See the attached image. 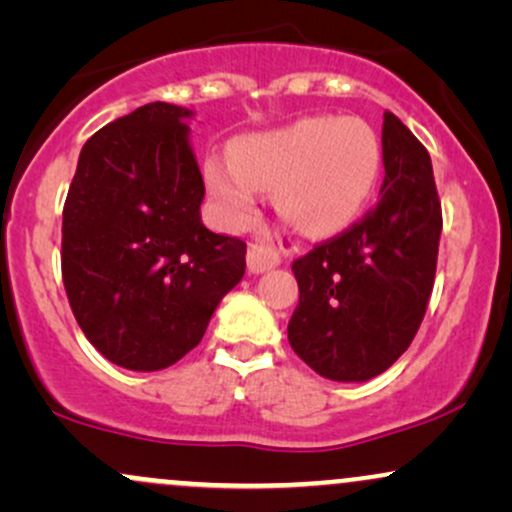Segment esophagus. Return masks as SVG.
I'll list each match as a JSON object with an SVG mask.
<instances>
[{
  "label": "esophagus",
  "instance_id": "esophagus-1",
  "mask_svg": "<svg viewBox=\"0 0 512 512\" xmlns=\"http://www.w3.org/2000/svg\"><path fill=\"white\" fill-rule=\"evenodd\" d=\"M281 238L274 233L257 236L248 245V269L252 274H262L281 262Z\"/></svg>",
  "mask_w": 512,
  "mask_h": 512
}]
</instances>
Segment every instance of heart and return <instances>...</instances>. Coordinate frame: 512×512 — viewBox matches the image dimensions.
<instances>
[{"mask_svg": "<svg viewBox=\"0 0 512 512\" xmlns=\"http://www.w3.org/2000/svg\"><path fill=\"white\" fill-rule=\"evenodd\" d=\"M380 168L383 149L366 122L305 117L238 139L231 161L207 158L204 180L233 226L252 219L257 192H276V207L291 226L325 236L366 207Z\"/></svg>", "mask_w": 512, "mask_h": 512, "instance_id": "b5f03b06", "label": "heart"}]
</instances>
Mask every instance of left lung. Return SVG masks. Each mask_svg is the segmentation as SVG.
Here are the masks:
<instances>
[{"label":"left lung","mask_w":512,"mask_h":512,"mask_svg":"<svg viewBox=\"0 0 512 512\" xmlns=\"http://www.w3.org/2000/svg\"><path fill=\"white\" fill-rule=\"evenodd\" d=\"M383 166L378 204L291 267L301 291L291 349L339 383L375 378L409 349L436 279L443 211L431 156L390 110Z\"/></svg>","instance_id":"1"}]
</instances>
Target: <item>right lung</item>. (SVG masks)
I'll return each mask as SVG.
<instances>
[{
    "label": "right lung",
    "mask_w": 512,
    "mask_h": 512,
    "mask_svg": "<svg viewBox=\"0 0 512 512\" xmlns=\"http://www.w3.org/2000/svg\"><path fill=\"white\" fill-rule=\"evenodd\" d=\"M192 110L146 103L84 144L62 211V281L81 332L108 361L161 370L202 342L245 274V243L199 216Z\"/></svg>",
    "instance_id": "1"
}]
</instances>
